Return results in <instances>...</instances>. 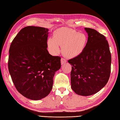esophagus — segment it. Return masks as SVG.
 I'll return each mask as SVG.
<instances>
[{"label": "esophagus", "mask_w": 120, "mask_h": 120, "mask_svg": "<svg viewBox=\"0 0 120 120\" xmlns=\"http://www.w3.org/2000/svg\"><path fill=\"white\" fill-rule=\"evenodd\" d=\"M67 62V60L65 59L62 58L61 59V64L63 65L64 64V63H65Z\"/></svg>", "instance_id": "34e87169"}]
</instances>
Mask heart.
Listing matches in <instances>:
<instances>
[{"mask_svg":"<svg viewBox=\"0 0 120 120\" xmlns=\"http://www.w3.org/2000/svg\"><path fill=\"white\" fill-rule=\"evenodd\" d=\"M87 41L85 34L79 33L69 28H61L56 30L53 38H49L47 44L53 55L59 52V46L62 47L63 54L65 57L72 58L77 57L83 52Z\"/></svg>","mask_w":120,"mask_h":120,"instance_id":"b5f03b06","label":"heart"}]
</instances>
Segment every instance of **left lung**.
I'll return each instance as SVG.
<instances>
[{
	"label": "left lung",
	"mask_w": 120,
	"mask_h": 120,
	"mask_svg": "<svg viewBox=\"0 0 120 120\" xmlns=\"http://www.w3.org/2000/svg\"><path fill=\"white\" fill-rule=\"evenodd\" d=\"M85 30L88 36L85 49L68 61L72 65V90L77 95L87 96L98 92L108 82L111 56L104 35L90 28Z\"/></svg>",
	"instance_id": "left-lung-1"
}]
</instances>
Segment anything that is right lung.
<instances>
[{
    "label": "right lung",
    "mask_w": 120,
    "mask_h": 120,
    "mask_svg": "<svg viewBox=\"0 0 120 120\" xmlns=\"http://www.w3.org/2000/svg\"><path fill=\"white\" fill-rule=\"evenodd\" d=\"M48 30L29 26L23 28L9 49L8 69L17 90L28 99L38 100L49 95L53 78L61 68V58L49 54Z\"/></svg>",
    "instance_id": "obj_1"
}]
</instances>
